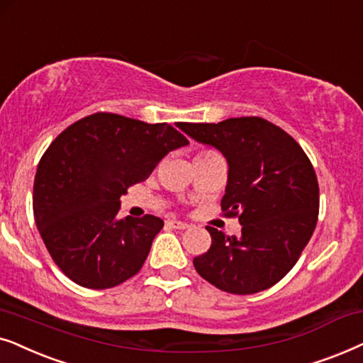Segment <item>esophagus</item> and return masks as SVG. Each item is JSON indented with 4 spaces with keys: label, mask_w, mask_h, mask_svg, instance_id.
Segmentation results:
<instances>
[{
    "label": "esophagus",
    "mask_w": 363,
    "mask_h": 363,
    "mask_svg": "<svg viewBox=\"0 0 363 363\" xmlns=\"http://www.w3.org/2000/svg\"><path fill=\"white\" fill-rule=\"evenodd\" d=\"M166 224L169 227H172V229H187V227H189L187 222H182V220H177V219H169Z\"/></svg>",
    "instance_id": "34e87169"
}]
</instances>
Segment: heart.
Instances as JSON below:
<instances>
[{
  "label": "heart",
  "mask_w": 363,
  "mask_h": 363,
  "mask_svg": "<svg viewBox=\"0 0 363 363\" xmlns=\"http://www.w3.org/2000/svg\"><path fill=\"white\" fill-rule=\"evenodd\" d=\"M207 154H214V152H199L197 156H207Z\"/></svg>",
  "instance_id": "b5f03b06"
}]
</instances>
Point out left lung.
<instances>
[{
    "label": "left lung",
    "instance_id": "obj_1",
    "mask_svg": "<svg viewBox=\"0 0 363 363\" xmlns=\"http://www.w3.org/2000/svg\"><path fill=\"white\" fill-rule=\"evenodd\" d=\"M182 133L225 157L220 206L239 216L240 235L206 227L212 244L194 259L201 277L224 292L247 296L272 287L311 240L318 217V182L296 139L262 118L217 124L181 123Z\"/></svg>",
    "mask_w": 363,
    "mask_h": 363
}]
</instances>
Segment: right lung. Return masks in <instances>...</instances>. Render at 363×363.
I'll list each match as a JSON object with an SVG mask.
<instances>
[{"mask_svg":"<svg viewBox=\"0 0 363 363\" xmlns=\"http://www.w3.org/2000/svg\"><path fill=\"white\" fill-rule=\"evenodd\" d=\"M189 141L166 123L96 113L65 129L43 154L33 211L48 252L77 286L111 289L141 270L164 222L118 219L119 197Z\"/></svg>","mask_w":363,"mask_h":363,"instance_id":"1","label":"right lung"}]
</instances>
